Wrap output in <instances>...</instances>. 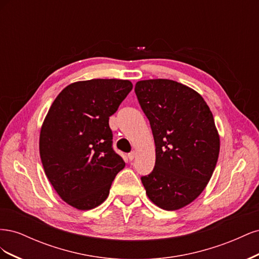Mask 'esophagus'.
I'll return each instance as SVG.
<instances>
[{
	"label": "esophagus",
	"mask_w": 259,
	"mask_h": 259,
	"mask_svg": "<svg viewBox=\"0 0 259 259\" xmlns=\"http://www.w3.org/2000/svg\"><path fill=\"white\" fill-rule=\"evenodd\" d=\"M135 155H136V152H135V151H132V152H130V153L127 154V158L132 161V160H134Z\"/></svg>",
	"instance_id": "obj_1"
}]
</instances>
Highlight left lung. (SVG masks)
Wrapping results in <instances>:
<instances>
[{
	"label": "left lung",
	"instance_id": "obj_1",
	"mask_svg": "<svg viewBox=\"0 0 259 259\" xmlns=\"http://www.w3.org/2000/svg\"><path fill=\"white\" fill-rule=\"evenodd\" d=\"M135 93L150 122L155 165L142 183L156 206L175 210L205 189L221 140L213 113L198 92L173 80L138 81Z\"/></svg>",
	"mask_w": 259,
	"mask_h": 259
}]
</instances>
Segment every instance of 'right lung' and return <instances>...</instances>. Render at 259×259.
<instances>
[{
  "label": "right lung",
  "instance_id": "obj_1",
  "mask_svg": "<svg viewBox=\"0 0 259 259\" xmlns=\"http://www.w3.org/2000/svg\"><path fill=\"white\" fill-rule=\"evenodd\" d=\"M128 80L68 85L54 100L40 133V156L55 191L81 210L100 205L125 162L112 149L109 116L128 95Z\"/></svg>",
  "mask_w": 259,
  "mask_h": 259
}]
</instances>
